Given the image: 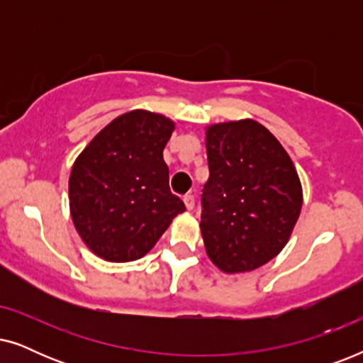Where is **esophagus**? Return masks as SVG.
I'll list each match as a JSON object with an SVG mask.
<instances>
[{"label": "esophagus", "mask_w": 363, "mask_h": 363, "mask_svg": "<svg viewBox=\"0 0 363 363\" xmlns=\"http://www.w3.org/2000/svg\"><path fill=\"white\" fill-rule=\"evenodd\" d=\"M183 201H185L186 210H193V208H195V196H193V195H185Z\"/></svg>", "instance_id": "34e87169"}]
</instances>
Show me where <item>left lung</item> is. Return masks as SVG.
I'll use <instances>...</instances> for the list:
<instances>
[{"label": "left lung", "mask_w": 363, "mask_h": 363, "mask_svg": "<svg viewBox=\"0 0 363 363\" xmlns=\"http://www.w3.org/2000/svg\"><path fill=\"white\" fill-rule=\"evenodd\" d=\"M210 178L201 195L206 255L223 272L255 271L289 241L302 208L296 167L259 122L206 127Z\"/></svg>", "instance_id": "obj_1"}]
</instances>
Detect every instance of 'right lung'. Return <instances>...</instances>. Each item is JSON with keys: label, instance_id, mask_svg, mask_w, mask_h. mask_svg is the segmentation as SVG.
Masks as SVG:
<instances>
[{"label": "right lung", "instance_id": "add662e5", "mask_svg": "<svg viewBox=\"0 0 363 363\" xmlns=\"http://www.w3.org/2000/svg\"><path fill=\"white\" fill-rule=\"evenodd\" d=\"M173 128L165 116L137 108L113 118L76 158L69 208L94 255L111 262L140 259L185 211L163 160Z\"/></svg>", "mask_w": 363, "mask_h": 363}]
</instances>
